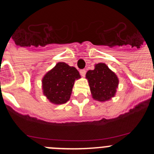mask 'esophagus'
<instances>
[{"mask_svg": "<svg viewBox=\"0 0 154 154\" xmlns=\"http://www.w3.org/2000/svg\"><path fill=\"white\" fill-rule=\"evenodd\" d=\"M80 74H81V75L82 76V77H85V73H86V71L85 70V69H82V70H80Z\"/></svg>", "mask_w": 154, "mask_h": 154, "instance_id": "esophagus-1", "label": "esophagus"}]
</instances>
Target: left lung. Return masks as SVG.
<instances>
[{
	"instance_id": "1",
	"label": "left lung",
	"mask_w": 154,
	"mask_h": 154,
	"mask_svg": "<svg viewBox=\"0 0 154 154\" xmlns=\"http://www.w3.org/2000/svg\"><path fill=\"white\" fill-rule=\"evenodd\" d=\"M85 78L89 82L92 99L95 100L106 102L116 96L119 79L105 63L96 64L93 70L87 72Z\"/></svg>"
}]
</instances>
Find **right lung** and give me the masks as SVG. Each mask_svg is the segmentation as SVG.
<instances>
[{
	"instance_id": "obj_1",
	"label": "right lung",
	"mask_w": 154,
	"mask_h": 154,
	"mask_svg": "<svg viewBox=\"0 0 154 154\" xmlns=\"http://www.w3.org/2000/svg\"><path fill=\"white\" fill-rule=\"evenodd\" d=\"M81 78L79 71L65 62H58L43 76L42 92L54 105L67 103L70 99L75 81Z\"/></svg>"
}]
</instances>
